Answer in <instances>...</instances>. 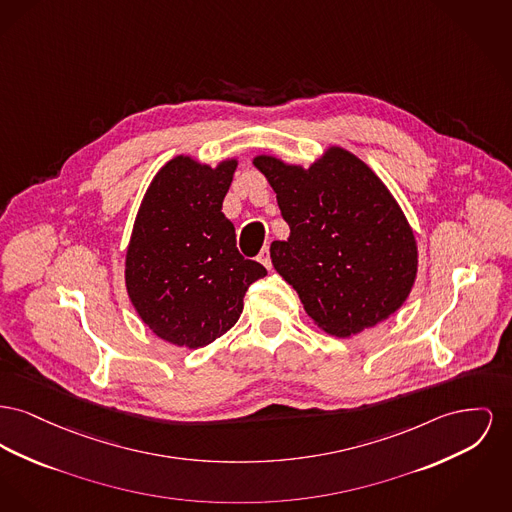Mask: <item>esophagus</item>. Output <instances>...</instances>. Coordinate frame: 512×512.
<instances>
[{
    "instance_id": "1",
    "label": "esophagus",
    "mask_w": 512,
    "mask_h": 512,
    "mask_svg": "<svg viewBox=\"0 0 512 512\" xmlns=\"http://www.w3.org/2000/svg\"><path fill=\"white\" fill-rule=\"evenodd\" d=\"M257 261H259L265 269H271V251H269V247H267V245H265V247L261 249V253L257 255Z\"/></svg>"
}]
</instances>
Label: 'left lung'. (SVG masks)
Here are the masks:
<instances>
[{
    "instance_id": "1",
    "label": "left lung",
    "mask_w": 512,
    "mask_h": 512,
    "mask_svg": "<svg viewBox=\"0 0 512 512\" xmlns=\"http://www.w3.org/2000/svg\"><path fill=\"white\" fill-rule=\"evenodd\" d=\"M253 166L271 183L286 241L271 261L321 331L350 338L389 319L418 276V241L389 187L354 152L331 145L307 168L272 154Z\"/></svg>"
}]
</instances>
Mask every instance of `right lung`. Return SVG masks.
Returning a JSON list of instances; mask_svg holds the SVG:
<instances>
[{"mask_svg":"<svg viewBox=\"0 0 512 512\" xmlns=\"http://www.w3.org/2000/svg\"><path fill=\"white\" fill-rule=\"evenodd\" d=\"M236 156L214 168L189 154L170 158L152 178L125 251V290L158 338L197 350L230 331L263 265L243 259L222 201Z\"/></svg>","mask_w":512,"mask_h":512,"instance_id":"obj_1","label":"right lung"}]
</instances>
